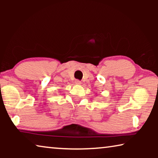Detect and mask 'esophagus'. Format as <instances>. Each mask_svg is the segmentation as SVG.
<instances>
[{
  "mask_svg": "<svg viewBox=\"0 0 158 158\" xmlns=\"http://www.w3.org/2000/svg\"><path fill=\"white\" fill-rule=\"evenodd\" d=\"M74 83H75V84H77V85H80L81 84V82L79 81V80H76V81H74Z\"/></svg>",
  "mask_w": 158,
  "mask_h": 158,
  "instance_id": "34e87169",
  "label": "esophagus"
}]
</instances>
